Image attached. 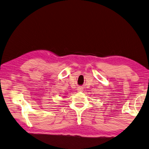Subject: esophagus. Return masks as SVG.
<instances>
[{
    "label": "esophagus",
    "instance_id": "esophagus-1",
    "mask_svg": "<svg viewBox=\"0 0 149 149\" xmlns=\"http://www.w3.org/2000/svg\"><path fill=\"white\" fill-rule=\"evenodd\" d=\"M77 90L79 92H82L83 91V88L81 87H79V88H78Z\"/></svg>",
    "mask_w": 149,
    "mask_h": 149
}]
</instances>
